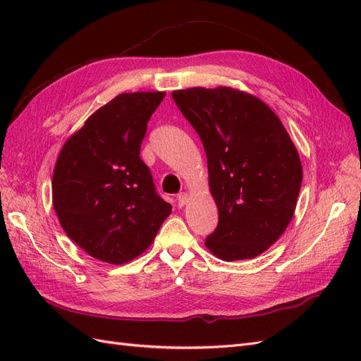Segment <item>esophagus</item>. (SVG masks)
Returning <instances> with one entry per match:
<instances>
[{
    "label": "esophagus",
    "instance_id": "obj_1",
    "mask_svg": "<svg viewBox=\"0 0 361 361\" xmlns=\"http://www.w3.org/2000/svg\"><path fill=\"white\" fill-rule=\"evenodd\" d=\"M188 199H190L188 192H180V194L178 195V204H179V207H183L185 204H187V203H188Z\"/></svg>",
    "mask_w": 361,
    "mask_h": 361
}]
</instances>
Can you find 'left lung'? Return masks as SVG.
Here are the masks:
<instances>
[{
    "mask_svg": "<svg viewBox=\"0 0 361 361\" xmlns=\"http://www.w3.org/2000/svg\"><path fill=\"white\" fill-rule=\"evenodd\" d=\"M202 140L218 226L204 245L224 262L253 259L285 233L302 182L298 150L277 114L220 85L171 92Z\"/></svg>",
    "mask_w": 361,
    "mask_h": 361,
    "instance_id": "8db88e82",
    "label": "left lung"
}]
</instances>
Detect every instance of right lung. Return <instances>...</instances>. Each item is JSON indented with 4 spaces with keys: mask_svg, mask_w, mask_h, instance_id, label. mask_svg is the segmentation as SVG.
Listing matches in <instances>:
<instances>
[{
    "mask_svg": "<svg viewBox=\"0 0 361 361\" xmlns=\"http://www.w3.org/2000/svg\"><path fill=\"white\" fill-rule=\"evenodd\" d=\"M164 96L117 94L68 138L54 167L52 206L63 231L106 264L145 253L171 214L140 158L147 122Z\"/></svg>",
    "mask_w": 361,
    "mask_h": 361,
    "instance_id": "1",
    "label": "right lung"
}]
</instances>
